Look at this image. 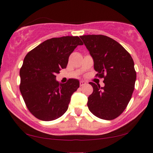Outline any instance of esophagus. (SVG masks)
Here are the masks:
<instances>
[{"label":"esophagus","instance_id":"esophagus-1","mask_svg":"<svg viewBox=\"0 0 153 153\" xmlns=\"http://www.w3.org/2000/svg\"><path fill=\"white\" fill-rule=\"evenodd\" d=\"M86 85V82H85V81H80V87H82V86H84V85Z\"/></svg>","mask_w":153,"mask_h":153}]
</instances>
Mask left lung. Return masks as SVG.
Returning a JSON list of instances; mask_svg holds the SVG:
<instances>
[{
    "label": "left lung",
    "instance_id": "1",
    "mask_svg": "<svg viewBox=\"0 0 153 153\" xmlns=\"http://www.w3.org/2000/svg\"><path fill=\"white\" fill-rule=\"evenodd\" d=\"M80 37L94 59L96 76L104 78L103 87L89 82L94 91L88 98V107L100 119H114L127 108L134 91L136 71L132 57L120 44L107 36Z\"/></svg>",
    "mask_w": 153,
    "mask_h": 153
}]
</instances>
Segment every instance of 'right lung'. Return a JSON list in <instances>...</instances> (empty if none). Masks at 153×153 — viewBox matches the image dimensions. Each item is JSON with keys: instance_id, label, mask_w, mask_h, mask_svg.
<instances>
[{"instance_id": "obj_1", "label": "right lung", "mask_w": 153, "mask_h": 153, "mask_svg": "<svg viewBox=\"0 0 153 153\" xmlns=\"http://www.w3.org/2000/svg\"><path fill=\"white\" fill-rule=\"evenodd\" d=\"M83 43L78 36L52 38L29 52L20 69L21 94L32 115L42 121L58 119L68 108L79 81H56V74L66 68L70 55Z\"/></svg>"}]
</instances>
